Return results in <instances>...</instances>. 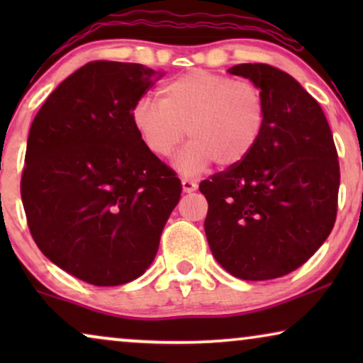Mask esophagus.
<instances>
[{
	"instance_id": "34e87169",
	"label": "esophagus",
	"mask_w": 363,
	"mask_h": 363,
	"mask_svg": "<svg viewBox=\"0 0 363 363\" xmlns=\"http://www.w3.org/2000/svg\"><path fill=\"white\" fill-rule=\"evenodd\" d=\"M182 188H183V191H185V193H191V191L196 190L198 185H196L195 180H190V178H183Z\"/></svg>"
}]
</instances>
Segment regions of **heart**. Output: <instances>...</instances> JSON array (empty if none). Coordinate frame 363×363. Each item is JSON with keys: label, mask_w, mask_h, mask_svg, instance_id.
Segmentation results:
<instances>
[{"label": "heart", "mask_w": 363, "mask_h": 363, "mask_svg": "<svg viewBox=\"0 0 363 363\" xmlns=\"http://www.w3.org/2000/svg\"><path fill=\"white\" fill-rule=\"evenodd\" d=\"M162 104L143 97L132 108V122L143 145L167 158L191 138L177 157L183 173H196L215 160L235 167L252 152L266 123V101L250 81L195 69L160 89Z\"/></svg>", "instance_id": "obj_1"}]
</instances>
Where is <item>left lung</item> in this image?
I'll return each mask as SVG.
<instances>
[{
    "mask_svg": "<svg viewBox=\"0 0 363 363\" xmlns=\"http://www.w3.org/2000/svg\"><path fill=\"white\" fill-rule=\"evenodd\" d=\"M255 84L266 123L241 163L200 183L215 259L235 277L266 281L301 267L330 235L340 168L334 137L314 97L269 64L228 69Z\"/></svg>",
    "mask_w": 363,
    "mask_h": 363,
    "instance_id": "8db88e82",
    "label": "left lung"
}]
</instances>
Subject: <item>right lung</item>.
<instances>
[{"label":"right lung","instance_id":"right-lung-1","mask_svg":"<svg viewBox=\"0 0 363 363\" xmlns=\"http://www.w3.org/2000/svg\"><path fill=\"white\" fill-rule=\"evenodd\" d=\"M157 74L87 62L54 89L29 128L21 177L29 231L49 261L89 284L142 276L180 200V178L132 122Z\"/></svg>","mask_w":363,"mask_h":363}]
</instances>
